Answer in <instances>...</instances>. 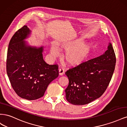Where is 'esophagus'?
Instances as JSON below:
<instances>
[{
    "mask_svg": "<svg viewBox=\"0 0 127 127\" xmlns=\"http://www.w3.org/2000/svg\"><path fill=\"white\" fill-rule=\"evenodd\" d=\"M64 74V70L63 68H60L59 69V75L60 76H63Z\"/></svg>",
    "mask_w": 127,
    "mask_h": 127,
    "instance_id": "34e87169",
    "label": "esophagus"
}]
</instances>
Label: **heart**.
Returning <instances> with one entry per match:
<instances>
[{
  "label": "heart",
  "instance_id": "obj_1",
  "mask_svg": "<svg viewBox=\"0 0 127 127\" xmlns=\"http://www.w3.org/2000/svg\"><path fill=\"white\" fill-rule=\"evenodd\" d=\"M83 41L79 37L67 38L57 42L56 47L60 51H66L64 60L70 66H75L83 62L90 51V45ZM57 49L54 46L51 47L50 52L52 57H56L58 55Z\"/></svg>",
  "mask_w": 127,
  "mask_h": 127
}]
</instances>
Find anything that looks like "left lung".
Instances as JSON below:
<instances>
[{"instance_id": "1", "label": "left lung", "mask_w": 127, "mask_h": 127, "mask_svg": "<svg viewBox=\"0 0 127 127\" xmlns=\"http://www.w3.org/2000/svg\"><path fill=\"white\" fill-rule=\"evenodd\" d=\"M116 58L109 43L103 55L67 70L69 84L66 99L72 104H87L101 97L106 90L115 69Z\"/></svg>"}]
</instances>
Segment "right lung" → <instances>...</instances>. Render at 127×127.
<instances>
[{
    "label": "right lung",
    "instance_id": "obj_1",
    "mask_svg": "<svg viewBox=\"0 0 127 127\" xmlns=\"http://www.w3.org/2000/svg\"><path fill=\"white\" fill-rule=\"evenodd\" d=\"M31 30L24 25L15 33L9 42L6 69L10 84L19 96L35 100L43 96L52 80L59 75L58 67L43 60L44 47L32 46L26 39Z\"/></svg>",
    "mask_w": 127,
    "mask_h": 127
}]
</instances>
